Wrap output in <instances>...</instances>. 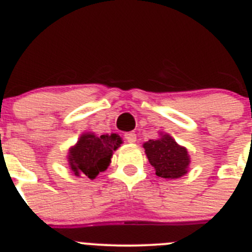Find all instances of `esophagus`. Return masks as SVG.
Segmentation results:
<instances>
[{
	"mask_svg": "<svg viewBox=\"0 0 252 252\" xmlns=\"http://www.w3.org/2000/svg\"><path fill=\"white\" fill-rule=\"evenodd\" d=\"M124 137H125V140H126V141L131 142V144L136 141V133L135 132H126L124 135Z\"/></svg>",
	"mask_w": 252,
	"mask_h": 252,
	"instance_id": "34e87169",
	"label": "esophagus"
}]
</instances>
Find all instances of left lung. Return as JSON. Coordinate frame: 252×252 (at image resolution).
Returning <instances> with one entry per match:
<instances>
[{
	"instance_id": "obj_1",
	"label": "left lung",
	"mask_w": 252,
	"mask_h": 252,
	"mask_svg": "<svg viewBox=\"0 0 252 252\" xmlns=\"http://www.w3.org/2000/svg\"><path fill=\"white\" fill-rule=\"evenodd\" d=\"M144 149L158 176L177 179L188 172L190 163L188 151L168 135H163L158 140H149L144 144Z\"/></svg>"
}]
</instances>
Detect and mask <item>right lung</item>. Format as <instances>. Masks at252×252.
Instances as JSON below:
<instances>
[{"label": "right lung", "instance_id": "1", "mask_svg": "<svg viewBox=\"0 0 252 252\" xmlns=\"http://www.w3.org/2000/svg\"><path fill=\"white\" fill-rule=\"evenodd\" d=\"M121 138L116 135H102L100 137L94 133L82 135L77 145L70 150L71 168L75 175H86L94 179L100 172L105 171L111 161L112 152L120 146Z\"/></svg>", "mask_w": 252, "mask_h": 252}]
</instances>
